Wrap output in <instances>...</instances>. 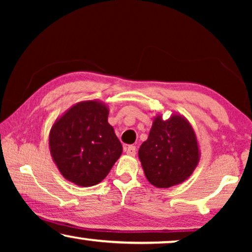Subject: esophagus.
Returning a JSON list of instances; mask_svg holds the SVG:
<instances>
[{
	"label": "esophagus",
	"mask_w": 252,
	"mask_h": 252,
	"mask_svg": "<svg viewBox=\"0 0 252 252\" xmlns=\"http://www.w3.org/2000/svg\"><path fill=\"white\" fill-rule=\"evenodd\" d=\"M125 153L128 155V156H135L136 154V148L134 146H128V147H125Z\"/></svg>",
	"instance_id": "1"
}]
</instances>
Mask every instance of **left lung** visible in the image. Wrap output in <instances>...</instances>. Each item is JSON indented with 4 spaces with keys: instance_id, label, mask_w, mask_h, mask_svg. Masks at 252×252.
Segmentation results:
<instances>
[{
    "instance_id": "obj_1",
    "label": "left lung",
    "mask_w": 252,
    "mask_h": 252,
    "mask_svg": "<svg viewBox=\"0 0 252 252\" xmlns=\"http://www.w3.org/2000/svg\"><path fill=\"white\" fill-rule=\"evenodd\" d=\"M199 157L194 128L175 112L166 120L161 113L156 115L149 136L139 149L144 175L157 188H170L187 180L197 167Z\"/></svg>"
}]
</instances>
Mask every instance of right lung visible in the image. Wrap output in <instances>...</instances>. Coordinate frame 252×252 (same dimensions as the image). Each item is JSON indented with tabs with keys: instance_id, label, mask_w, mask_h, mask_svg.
I'll list each match as a JSON object with an SVG mask.
<instances>
[{
	"instance_id": "obj_1",
	"label": "right lung",
	"mask_w": 252,
	"mask_h": 252,
	"mask_svg": "<svg viewBox=\"0 0 252 252\" xmlns=\"http://www.w3.org/2000/svg\"><path fill=\"white\" fill-rule=\"evenodd\" d=\"M108 116L105 103L82 101L51 126L49 149L54 163L67 181L79 187L99 184L123 153Z\"/></svg>"
}]
</instances>
